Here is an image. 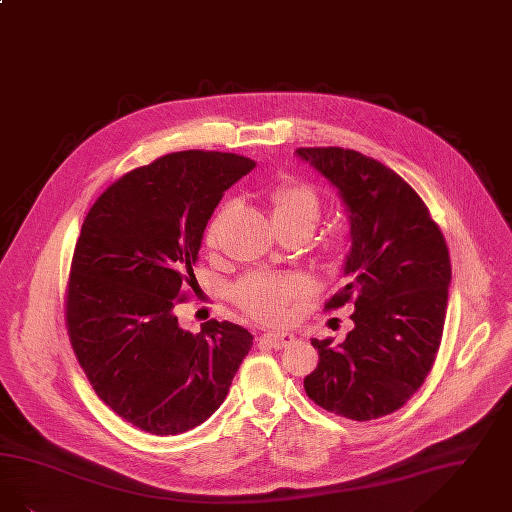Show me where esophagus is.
<instances>
[{
  "label": "esophagus",
  "instance_id": "esophagus-1",
  "mask_svg": "<svg viewBox=\"0 0 512 512\" xmlns=\"http://www.w3.org/2000/svg\"><path fill=\"white\" fill-rule=\"evenodd\" d=\"M261 345H266V347L270 348H284L289 345V343H293L295 341V335L293 333H287V331H282V333H276V331H270V333H265V335H261Z\"/></svg>",
  "mask_w": 512,
  "mask_h": 512
}]
</instances>
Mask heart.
<instances>
[{
    "instance_id": "heart-1",
    "label": "heart",
    "mask_w": 512,
    "mask_h": 512,
    "mask_svg": "<svg viewBox=\"0 0 512 512\" xmlns=\"http://www.w3.org/2000/svg\"><path fill=\"white\" fill-rule=\"evenodd\" d=\"M270 217L276 228L307 226L312 230L320 219V198L308 184L284 181L268 192ZM223 213H219L205 232V242L215 246L221 228ZM305 289V282L297 276L278 274H251L234 287V299L240 307L261 322H280L287 314V305Z\"/></svg>"
}]
</instances>
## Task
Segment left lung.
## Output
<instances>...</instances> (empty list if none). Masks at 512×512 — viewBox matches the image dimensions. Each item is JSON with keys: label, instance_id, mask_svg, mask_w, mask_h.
Segmentation results:
<instances>
[{"label": "left lung", "instance_id": "left-lung-1", "mask_svg": "<svg viewBox=\"0 0 512 512\" xmlns=\"http://www.w3.org/2000/svg\"><path fill=\"white\" fill-rule=\"evenodd\" d=\"M339 190L347 207V286L326 310L354 305L341 345L312 339L320 360L308 398L352 421L402 408L419 390L442 341L450 253L429 207L398 173L356 150L297 148Z\"/></svg>", "mask_w": 512, "mask_h": 512}]
</instances>
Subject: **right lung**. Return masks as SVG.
I'll return each mask as SVG.
<instances>
[{
    "mask_svg": "<svg viewBox=\"0 0 512 512\" xmlns=\"http://www.w3.org/2000/svg\"><path fill=\"white\" fill-rule=\"evenodd\" d=\"M253 167L228 152H173L110 184L83 221L66 328L97 396L133 427L173 436L202 425L253 345L238 324L190 333L173 312L196 282L213 209Z\"/></svg>",
    "mask_w": 512,
    "mask_h": 512,
    "instance_id": "1",
    "label": "right lung"
}]
</instances>
